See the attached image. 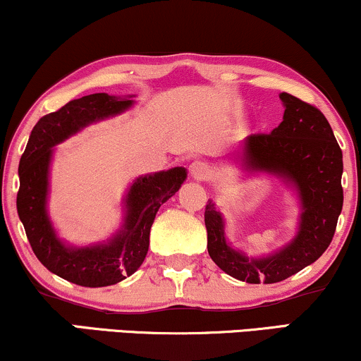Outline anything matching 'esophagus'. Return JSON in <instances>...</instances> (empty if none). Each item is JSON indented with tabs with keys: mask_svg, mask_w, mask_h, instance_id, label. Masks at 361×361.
Returning a JSON list of instances; mask_svg holds the SVG:
<instances>
[{
	"mask_svg": "<svg viewBox=\"0 0 361 361\" xmlns=\"http://www.w3.org/2000/svg\"><path fill=\"white\" fill-rule=\"evenodd\" d=\"M190 175L195 178V180H207L208 175H209V168L207 163L200 161V159H196L190 165Z\"/></svg>",
	"mask_w": 361,
	"mask_h": 361,
	"instance_id": "1",
	"label": "esophagus"
}]
</instances>
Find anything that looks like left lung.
<instances>
[{
  "label": "left lung",
  "mask_w": 361,
  "mask_h": 361,
  "mask_svg": "<svg viewBox=\"0 0 361 361\" xmlns=\"http://www.w3.org/2000/svg\"><path fill=\"white\" fill-rule=\"evenodd\" d=\"M283 121L271 133L248 135L236 161L246 175L283 181L298 202V228L288 243L263 257H248L228 243L225 220L209 200L204 209L208 253L223 271L246 283H276L317 262L330 246L343 207V154L330 123L312 104L280 93Z\"/></svg>",
  "instance_id": "left-lung-1"
}]
</instances>
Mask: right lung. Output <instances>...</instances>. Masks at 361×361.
<instances>
[{
  "label": "right lung",
  "mask_w": 361,
  "mask_h": 361,
  "mask_svg": "<svg viewBox=\"0 0 361 361\" xmlns=\"http://www.w3.org/2000/svg\"><path fill=\"white\" fill-rule=\"evenodd\" d=\"M133 104V94L113 97L94 93L73 99L36 123L20 159L16 209L31 248L49 271L75 285L99 288L133 275L148 253L149 230L159 207L186 180L183 166L141 175L133 180L123 196L121 225L108 240L76 246L58 235L48 213L54 147L93 123L121 115Z\"/></svg>",
  "instance_id": "obj_1"
}]
</instances>
